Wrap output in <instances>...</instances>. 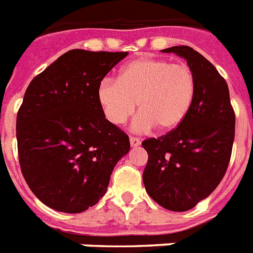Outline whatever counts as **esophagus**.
<instances>
[{"instance_id": "34e87169", "label": "esophagus", "mask_w": 253, "mask_h": 253, "mask_svg": "<svg viewBox=\"0 0 253 253\" xmlns=\"http://www.w3.org/2000/svg\"><path fill=\"white\" fill-rule=\"evenodd\" d=\"M129 141H130V146L132 147H137L141 145V141H139V138H137V137H130Z\"/></svg>"}]
</instances>
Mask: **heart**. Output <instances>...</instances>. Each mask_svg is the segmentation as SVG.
I'll list each match as a JSON object with an SVG mask.
<instances>
[{
    "label": "heart",
    "instance_id": "obj_1",
    "mask_svg": "<svg viewBox=\"0 0 253 253\" xmlns=\"http://www.w3.org/2000/svg\"><path fill=\"white\" fill-rule=\"evenodd\" d=\"M196 94V80L184 64L163 58H138L128 62L117 81L103 80L96 99L106 119L121 125L136 111L133 130L145 132L158 126L171 132L185 120Z\"/></svg>",
    "mask_w": 253,
    "mask_h": 253
}]
</instances>
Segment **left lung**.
I'll use <instances>...</instances> for the list:
<instances>
[{
  "mask_svg": "<svg viewBox=\"0 0 253 253\" xmlns=\"http://www.w3.org/2000/svg\"><path fill=\"white\" fill-rule=\"evenodd\" d=\"M187 61L196 94L185 120L159 138L143 141L149 161L142 179L147 195L161 207L185 211L218 187L226 173L235 136V114L226 81L191 46H171Z\"/></svg>",
  "mask_w": 253,
  "mask_h": 253,
  "instance_id": "1",
  "label": "left lung"
}]
</instances>
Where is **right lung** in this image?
I'll return each mask as SVG.
<instances>
[{"label": "right lung", "mask_w": 253, "mask_h": 253, "mask_svg": "<svg viewBox=\"0 0 253 253\" xmlns=\"http://www.w3.org/2000/svg\"><path fill=\"white\" fill-rule=\"evenodd\" d=\"M128 52L72 49L36 76L17 116L24 180L46 207L82 213L107 192L129 137L107 120L96 88Z\"/></svg>", "instance_id": "obj_1"}]
</instances>
